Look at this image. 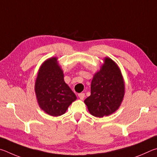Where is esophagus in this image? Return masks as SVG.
Returning a JSON list of instances; mask_svg holds the SVG:
<instances>
[{"instance_id":"1","label":"esophagus","mask_w":157,"mask_h":157,"mask_svg":"<svg viewBox=\"0 0 157 157\" xmlns=\"http://www.w3.org/2000/svg\"><path fill=\"white\" fill-rule=\"evenodd\" d=\"M78 97L81 100H83L85 97V94L84 93H80V94H78Z\"/></svg>"}]
</instances>
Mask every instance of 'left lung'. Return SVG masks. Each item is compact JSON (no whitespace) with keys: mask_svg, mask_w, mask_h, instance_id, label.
Instances as JSON below:
<instances>
[{"mask_svg":"<svg viewBox=\"0 0 157 157\" xmlns=\"http://www.w3.org/2000/svg\"><path fill=\"white\" fill-rule=\"evenodd\" d=\"M124 95L125 82L119 67L110 58L105 57L100 70L93 76L91 95L84 103L93 116L103 117L119 108Z\"/></svg>","mask_w":157,"mask_h":157,"instance_id":"obj_1","label":"left lung"}]
</instances>
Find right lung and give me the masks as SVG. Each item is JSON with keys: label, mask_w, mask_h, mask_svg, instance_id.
Returning <instances> with one entry per match:
<instances>
[{"label": "right lung", "mask_w": 157, "mask_h": 157, "mask_svg": "<svg viewBox=\"0 0 157 157\" xmlns=\"http://www.w3.org/2000/svg\"><path fill=\"white\" fill-rule=\"evenodd\" d=\"M37 102L40 108L52 117L65 113L76 97L64 81V74L57 57L43 63L38 70L34 85Z\"/></svg>", "instance_id": "obj_1"}]
</instances>
